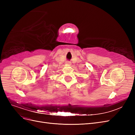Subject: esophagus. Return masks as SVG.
Here are the masks:
<instances>
[{
    "instance_id": "1",
    "label": "esophagus",
    "mask_w": 135,
    "mask_h": 135,
    "mask_svg": "<svg viewBox=\"0 0 135 135\" xmlns=\"http://www.w3.org/2000/svg\"><path fill=\"white\" fill-rule=\"evenodd\" d=\"M66 64H70V62H67Z\"/></svg>"
}]
</instances>
